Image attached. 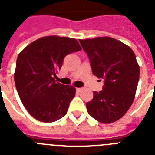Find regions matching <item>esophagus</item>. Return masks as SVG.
Listing matches in <instances>:
<instances>
[{"instance_id": "1", "label": "esophagus", "mask_w": 155, "mask_h": 155, "mask_svg": "<svg viewBox=\"0 0 155 155\" xmlns=\"http://www.w3.org/2000/svg\"><path fill=\"white\" fill-rule=\"evenodd\" d=\"M82 90H83L82 87H76V91H77L78 92H80Z\"/></svg>"}]
</instances>
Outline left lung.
I'll list each match as a JSON object with an SVG mask.
<instances>
[{"label": "left lung", "mask_w": 155, "mask_h": 155, "mask_svg": "<svg viewBox=\"0 0 155 155\" xmlns=\"http://www.w3.org/2000/svg\"><path fill=\"white\" fill-rule=\"evenodd\" d=\"M89 58L93 75L104 80L103 90L86 103L87 113L101 123L119 120L132 105L140 75L135 54L110 37L79 40Z\"/></svg>", "instance_id": "obj_1"}]
</instances>
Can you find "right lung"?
Masks as SVG:
<instances>
[{"label": "right lung", "instance_id": "add662e5", "mask_svg": "<svg viewBox=\"0 0 155 155\" xmlns=\"http://www.w3.org/2000/svg\"><path fill=\"white\" fill-rule=\"evenodd\" d=\"M81 50L75 38H40L28 45L17 58L14 81L28 113L42 122H54L66 115L75 88L54 78L66 55Z\"/></svg>", "mask_w": 155, "mask_h": 155}]
</instances>
